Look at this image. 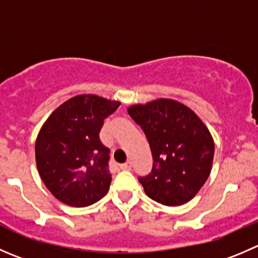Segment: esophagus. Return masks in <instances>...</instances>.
Here are the masks:
<instances>
[{
    "mask_svg": "<svg viewBox=\"0 0 258 258\" xmlns=\"http://www.w3.org/2000/svg\"><path fill=\"white\" fill-rule=\"evenodd\" d=\"M131 166H132L131 161H126V162H123V164L119 165V167H121L122 170H130V169H131Z\"/></svg>",
    "mask_w": 258,
    "mask_h": 258,
    "instance_id": "obj_1",
    "label": "esophagus"
}]
</instances>
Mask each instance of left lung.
<instances>
[{"instance_id": "obj_1", "label": "left lung", "mask_w": 258, "mask_h": 258, "mask_svg": "<svg viewBox=\"0 0 258 258\" xmlns=\"http://www.w3.org/2000/svg\"><path fill=\"white\" fill-rule=\"evenodd\" d=\"M151 149V172L139 176L147 197L164 206L191 201L211 174L214 142L194 112L172 99L128 108Z\"/></svg>"}]
</instances>
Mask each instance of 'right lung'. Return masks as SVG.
I'll list each match as a JSON object with an SVG mask.
<instances>
[{
	"label": "right lung",
	"mask_w": 258,
	"mask_h": 258,
	"mask_svg": "<svg viewBox=\"0 0 258 258\" xmlns=\"http://www.w3.org/2000/svg\"><path fill=\"white\" fill-rule=\"evenodd\" d=\"M119 102L93 94L57 107L40 130L35 145L39 174L52 196L71 207H88L111 185L109 149L99 139L103 121Z\"/></svg>",
	"instance_id": "add662e5"
}]
</instances>
